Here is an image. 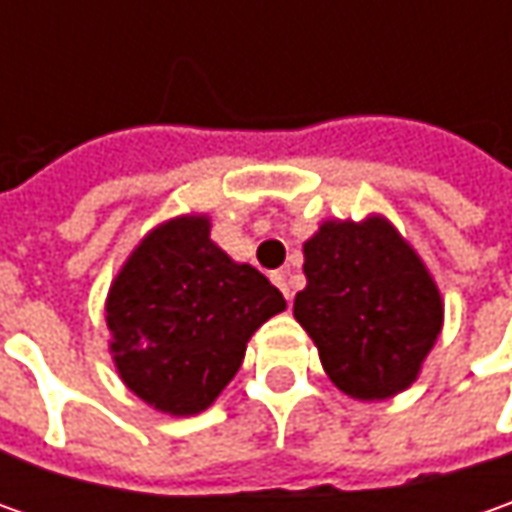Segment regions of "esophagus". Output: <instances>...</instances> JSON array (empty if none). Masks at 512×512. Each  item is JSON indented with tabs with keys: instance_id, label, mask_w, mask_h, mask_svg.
I'll return each instance as SVG.
<instances>
[{
	"instance_id": "obj_1",
	"label": "esophagus",
	"mask_w": 512,
	"mask_h": 512,
	"mask_svg": "<svg viewBox=\"0 0 512 512\" xmlns=\"http://www.w3.org/2000/svg\"><path fill=\"white\" fill-rule=\"evenodd\" d=\"M270 279H273V285L279 287V290L285 293L287 302H290V296H293V293H290V285H287V273H282V270H276V273H273Z\"/></svg>"
}]
</instances>
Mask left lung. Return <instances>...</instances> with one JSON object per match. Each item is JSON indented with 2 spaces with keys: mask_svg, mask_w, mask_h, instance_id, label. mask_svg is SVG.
I'll return each instance as SVG.
<instances>
[{
  "mask_svg": "<svg viewBox=\"0 0 512 512\" xmlns=\"http://www.w3.org/2000/svg\"><path fill=\"white\" fill-rule=\"evenodd\" d=\"M305 276L293 316L319 347L330 382L367 402L416 382L442 330V296L393 227L325 222L305 245Z\"/></svg>",
  "mask_w": 512,
  "mask_h": 512,
  "instance_id": "left-lung-1",
  "label": "left lung"
}]
</instances>
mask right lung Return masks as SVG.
<instances>
[{
	"label": "right lung",
	"instance_id": "obj_1",
	"mask_svg": "<svg viewBox=\"0 0 512 512\" xmlns=\"http://www.w3.org/2000/svg\"><path fill=\"white\" fill-rule=\"evenodd\" d=\"M285 296L210 242L205 216L156 227L108 296L113 362L130 390L170 416L205 410Z\"/></svg>",
	"mask_w": 512,
	"mask_h": 512
}]
</instances>
